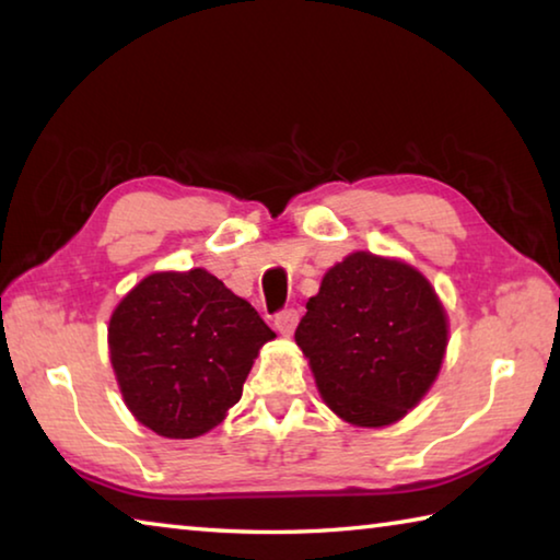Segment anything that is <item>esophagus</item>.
I'll use <instances>...</instances> for the list:
<instances>
[{
  "mask_svg": "<svg viewBox=\"0 0 560 560\" xmlns=\"http://www.w3.org/2000/svg\"><path fill=\"white\" fill-rule=\"evenodd\" d=\"M296 324H299V311L296 308H283V311H279L277 316H273V326H277L281 336H291L293 328H296Z\"/></svg>",
  "mask_w": 560,
  "mask_h": 560,
  "instance_id": "obj_1",
  "label": "esophagus"
}]
</instances>
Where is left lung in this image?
<instances>
[{
	"label": "left lung",
	"instance_id": "1",
	"mask_svg": "<svg viewBox=\"0 0 560 560\" xmlns=\"http://www.w3.org/2000/svg\"><path fill=\"white\" fill-rule=\"evenodd\" d=\"M330 410L358 428H383L422 400L447 348V316L420 271L368 252L320 281L296 328Z\"/></svg>",
	"mask_w": 560,
	"mask_h": 560
}]
</instances>
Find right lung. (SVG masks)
Wrapping results in <instances>:
<instances>
[{
	"label": "right lung",
	"instance_id": "add662e5",
	"mask_svg": "<svg viewBox=\"0 0 560 560\" xmlns=\"http://www.w3.org/2000/svg\"><path fill=\"white\" fill-rule=\"evenodd\" d=\"M271 338L252 303L205 269L150 273L108 326L122 400L138 422L170 440L217 428Z\"/></svg>",
	"mask_w": 560,
	"mask_h": 560
}]
</instances>
